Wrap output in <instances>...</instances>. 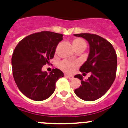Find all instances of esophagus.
<instances>
[{"label": "esophagus", "mask_w": 128, "mask_h": 128, "mask_svg": "<svg viewBox=\"0 0 128 128\" xmlns=\"http://www.w3.org/2000/svg\"><path fill=\"white\" fill-rule=\"evenodd\" d=\"M65 77H66L67 78H68L69 80H72V79L74 78V77L72 76H69V75H67V74H66V75H65Z\"/></svg>", "instance_id": "obj_1"}]
</instances>
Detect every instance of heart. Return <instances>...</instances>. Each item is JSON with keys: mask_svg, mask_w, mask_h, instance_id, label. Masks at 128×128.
Instances as JSON below:
<instances>
[{"mask_svg": "<svg viewBox=\"0 0 128 128\" xmlns=\"http://www.w3.org/2000/svg\"><path fill=\"white\" fill-rule=\"evenodd\" d=\"M72 46L76 50H78L79 49H83L84 50L87 47L86 43L82 38L74 39L72 42ZM58 66L61 70L64 72L70 73L77 66V63L68 60H63L59 63Z\"/></svg>", "mask_w": 128, "mask_h": 128, "instance_id": "obj_1", "label": "heart"}]
</instances>
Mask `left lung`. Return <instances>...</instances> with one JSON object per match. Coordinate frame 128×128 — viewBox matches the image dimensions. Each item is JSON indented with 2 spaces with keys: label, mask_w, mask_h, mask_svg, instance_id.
Returning a JSON list of instances; mask_svg holds the SVG:
<instances>
[{
  "label": "left lung",
  "mask_w": 128,
  "mask_h": 128,
  "mask_svg": "<svg viewBox=\"0 0 128 128\" xmlns=\"http://www.w3.org/2000/svg\"><path fill=\"white\" fill-rule=\"evenodd\" d=\"M84 38L90 45V53L87 61L81 66L83 74H91L83 81L80 74L74 78L81 80L82 85L75 90L78 98L86 101L99 99L108 91L116 78L117 56L114 47L108 40L98 35L89 33L74 34Z\"/></svg>",
  "instance_id": "obj_1"
}]
</instances>
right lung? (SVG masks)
<instances>
[{
    "label": "right lung",
    "instance_id": "right-lung-1",
    "mask_svg": "<svg viewBox=\"0 0 128 128\" xmlns=\"http://www.w3.org/2000/svg\"><path fill=\"white\" fill-rule=\"evenodd\" d=\"M63 34L50 31L32 34L22 40L13 52L11 63L14 81L27 98L42 101L50 98L58 80L64 76L60 69L49 74L42 70L55 54Z\"/></svg>",
    "mask_w": 128,
    "mask_h": 128
}]
</instances>
